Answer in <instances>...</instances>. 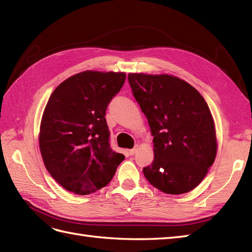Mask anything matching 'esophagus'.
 <instances>
[{
	"label": "esophagus",
	"mask_w": 252,
	"mask_h": 252,
	"mask_svg": "<svg viewBox=\"0 0 252 252\" xmlns=\"http://www.w3.org/2000/svg\"><path fill=\"white\" fill-rule=\"evenodd\" d=\"M136 152H137V147H134V148L130 149V151H129L130 156H133V155H135V153H136Z\"/></svg>",
	"instance_id": "34e87169"
}]
</instances>
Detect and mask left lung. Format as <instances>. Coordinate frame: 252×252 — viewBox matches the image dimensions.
Listing matches in <instances>:
<instances>
[{
  "mask_svg": "<svg viewBox=\"0 0 252 252\" xmlns=\"http://www.w3.org/2000/svg\"><path fill=\"white\" fill-rule=\"evenodd\" d=\"M132 94L154 136L147 181L165 194L194 189L215 162L217 138L208 104L190 84L168 74L129 73Z\"/></svg>",
  "mask_w": 252,
  "mask_h": 252,
  "instance_id": "left-lung-1",
  "label": "left lung"
}]
</instances>
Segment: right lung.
I'll use <instances>...</instances> for the list:
<instances>
[{"mask_svg": "<svg viewBox=\"0 0 252 252\" xmlns=\"http://www.w3.org/2000/svg\"><path fill=\"white\" fill-rule=\"evenodd\" d=\"M126 81L123 72L83 71L52 93L41 121L40 151L58 184L78 195L106 186L125 156L110 147L106 109Z\"/></svg>", "mask_w": 252, "mask_h": 252, "instance_id": "1", "label": "right lung"}]
</instances>
